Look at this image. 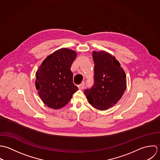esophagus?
Instances as JSON below:
<instances>
[{
    "label": "esophagus",
    "mask_w": 160,
    "mask_h": 160,
    "mask_svg": "<svg viewBox=\"0 0 160 160\" xmlns=\"http://www.w3.org/2000/svg\"><path fill=\"white\" fill-rule=\"evenodd\" d=\"M84 85H85V83H84V82H82L81 84H80L79 85H78V89H79V90H83V88H84Z\"/></svg>",
    "instance_id": "esophagus-1"
}]
</instances>
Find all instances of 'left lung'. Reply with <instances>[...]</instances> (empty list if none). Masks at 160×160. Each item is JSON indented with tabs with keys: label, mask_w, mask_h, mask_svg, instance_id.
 Listing matches in <instances>:
<instances>
[{
	"label": "left lung",
	"mask_w": 160,
	"mask_h": 160,
	"mask_svg": "<svg viewBox=\"0 0 160 160\" xmlns=\"http://www.w3.org/2000/svg\"><path fill=\"white\" fill-rule=\"evenodd\" d=\"M95 83L84 91L89 103L99 110H106L116 104L126 89V75L119 61L104 51L92 52Z\"/></svg>",
	"instance_id": "obj_1"
}]
</instances>
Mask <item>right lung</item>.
<instances>
[{
    "label": "right lung",
    "instance_id": "obj_1",
    "mask_svg": "<svg viewBox=\"0 0 160 160\" xmlns=\"http://www.w3.org/2000/svg\"><path fill=\"white\" fill-rule=\"evenodd\" d=\"M77 53L61 48L49 55L36 72L35 86L42 102L49 108L64 107L78 89L73 83L70 67Z\"/></svg>",
    "mask_w": 160,
    "mask_h": 160
}]
</instances>
